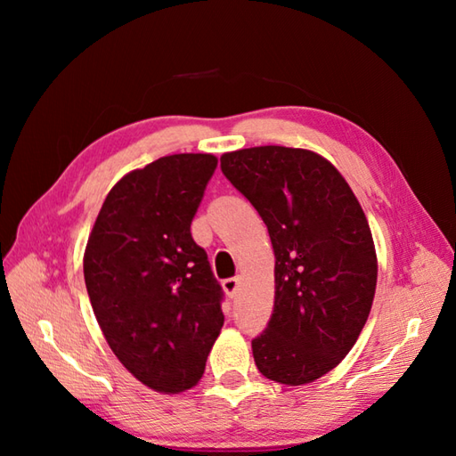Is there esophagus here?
<instances>
[{
    "label": "esophagus",
    "mask_w": 456,
    "mask_h": 456,
    "mask_svg": "<svg viewBox=\"0 0 456 456\" xmlns=\"http://www.w3.org/2000/svg\"><path fill=\"white\" fill-rule=\"evenodd\" d=\"M237 288H239V278H227L223 280V289H225V294L229 297H233L237 294Z\"/></svg>",
    "instance_id": "1"
}]
</instances>
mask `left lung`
Listing matches in <instances>:
<instances>
[{
    "instance_id": "8db88e82",
    "label": "left lung",
    "mask_w": 456,
    "mask_h": 456,
    "mask_svg": "<svg viewBox=\"0 0 456 456\" xmlns=\"http://www.w3.org/2000/svg\"><path fill=\"white\" fill-rule=\"evenodd\" d=\"M274 248V309L253 341L260 374L309 384L343 361L370 314L378 260L370 227L331 162L305 149H240L221 157Z\"/></svg>"
}]
</instances>
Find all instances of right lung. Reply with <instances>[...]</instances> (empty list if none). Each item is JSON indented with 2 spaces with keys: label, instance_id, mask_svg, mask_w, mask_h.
Wrapping results in <instances>:
<instances>
[{
  "label": "right lung",
  "instance_id": "right-lung-1",
  "mask_svg": "<svg viewBox=\"0 0 456 456\" xmlns=\"http://www.w3.org/2000/svg\"><path fill=\"white\" fill-rule=\"evenodd\" d=\"M217 159L170 154L115 183L94 223L84 280L119 362L160 394L193 388L225 322L191 219Z\"/></svg>",
  "mask_w": 456,
  "mask_h": 456
}]
</instances>
